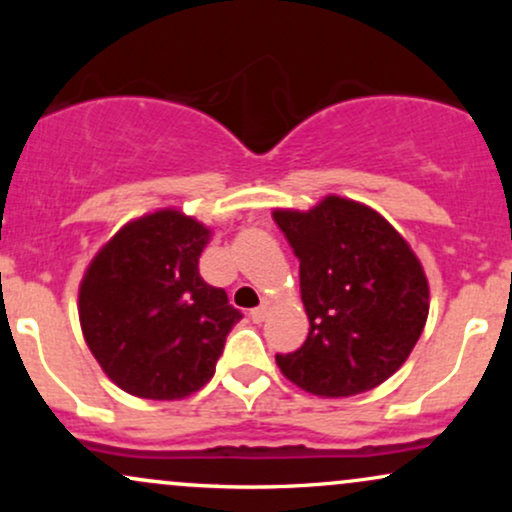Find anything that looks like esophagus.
Wrapping results in <instances>:
<instances>
[{"mask_svg":"<svg viewBox=\"0 0 512 512\" xmlns=\"http://www.w3.org/2000/svg\"><path fill=\"white\" fill-rule=\"evenodd\" d=\"M269 315V305L264 303V305H260V308H255V310H250V320L252 322H264V317Z\"/></svg>","mask_w":512,"mask_h":512,"instance_id":"esophagus-1","label":"esophagus"}]
</instances>
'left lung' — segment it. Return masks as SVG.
Here are the masks:
<instances>
[{"instance_id":"obj_1","label":"left lung","mask_w":512,"mask_h":512,"mask_svg":"<svg viewBox=\"0 0 512 512\" xmlns=\"http://www.w3.org/2000/svg\"><path fill=\"white\" fill-rule=\"evenodd\" d=\"M301 260L310 332L276 354L281 373L317 397H351L385 383L407 361L428 317L419 257L378 211L330 195L310 211L276 209Z\"/></svg>"}]
</instances>
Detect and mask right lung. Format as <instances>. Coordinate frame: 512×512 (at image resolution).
<instances>
[{
    "instance_id": "add662e5",
    "label": "right lung",
    "mask_w": 512,
    "mask_h": 512,
    "mask_svg": "<svg viewBox=\"0 0 512 512\" xmlns=\"http://www.w3.org/2000/svg\"><path fill=\"white\" fill-rule=\"evenodd\" d=\"M207 226L161 209L129 221L88 264L79 289L84 339L117 387L182 399L211 380L240 310L199 276Z\"/></svg>"
}]
</instances>
